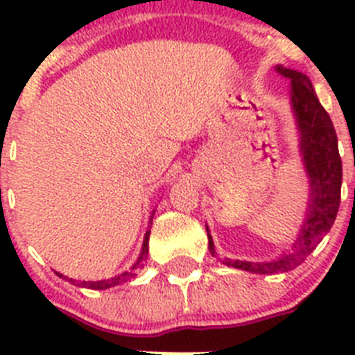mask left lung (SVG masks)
I'll return each instance as SVG.
<instances>
[{
    "label": "left lung",
    "instance_id": "obj_1",
    "mask_svg": "<svg viewBox=\"0 0 355 355\" xmlns=\"http://www.w3.org/2000/svg\"><path fill=\"white\" fill-rule=\"evenodd\" d=\"M279 74L291 81V103L295 117L300 130V149L304 155L306 171L311 181V205L307 211V220L302 225V233L290 254L270 263L231 261L225 265L254 272V274H277V272L293 270L309 254L315 250L322 238L331 231L336 220L341 199V180L343 167L338 150L336 130L325 108L320 105L309 78L302 72L275 67ZM209 252L215 256V245L209 238Z\"/></svg>",
    "mask_w": 355,
    "mask_h": 355
}]
</instances>
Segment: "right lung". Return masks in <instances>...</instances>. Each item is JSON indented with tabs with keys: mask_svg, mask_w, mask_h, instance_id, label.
Wrapping results in <instances>:
<instances>
[{
	"mask_svg": "<svg viewBox=\"0 0 355 355\" xmlns=\"http://www.w3.org/2000/svg\"><path fill=\"white\" fill-rule=\"evenodd\" d=\"M149 233H150V231H147L146 238H144L142 252H140V256H139V259H137V263H135V265L131 266L130 272H124V274L115 275V277H112V279H105V281H90V283H87V281H74V279H69V281H71L72 284H76V286L90 288V290H106V288L117 286V284L124 283V281H128V279L135 277V275H137V270H140V268H142V266H144V261H146V258H147V252H149V249H147V243H149ZM58 275H60V274H58ZM60 277H64V275H60Z\"/></svg>",
	"mask_w": 355,
	"mask_h": 355,
	"instance_id": "right-lung-1",
	"label": "right lung"
}]
</instances>
